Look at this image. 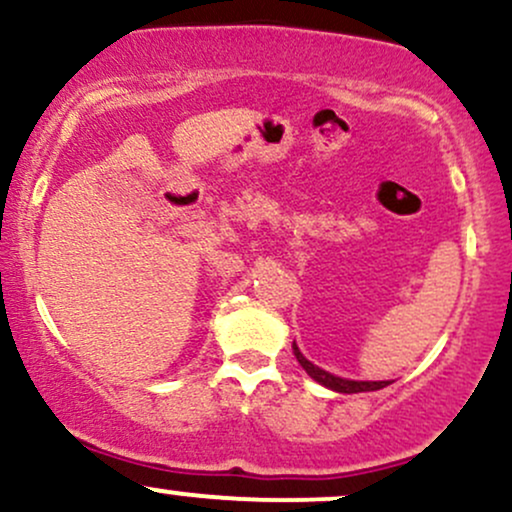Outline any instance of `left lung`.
Returning a JSON list of instances; mask_svg holds the SVG:
<instances>
[{
	"instance_id": "obj_1",
	"label": "left lung",
	"mask_w": 512,
	"mask_h": 512,
	"mask_svg": "<svg viewBox=\"0 0 512 512\" xmlns=\"http://www.w3.org/2000/svg\"><path fill=\"white\" fill-rule=\"evenodd\" d=\"M293 354H296L298 363H301V366L305 368V373H308L310 378L317 380V383H320V385L330 387V390H334V392H344V395H351V392L383 390L385 385H390V383H387V380H378V383H373V380H370V383H368V380H346V378H337V375H332V373H327V370L313 366V363H310L308 358H305V356L301 354V351H298L296 344H293Z\"/></svg>"
}]
</instances>
